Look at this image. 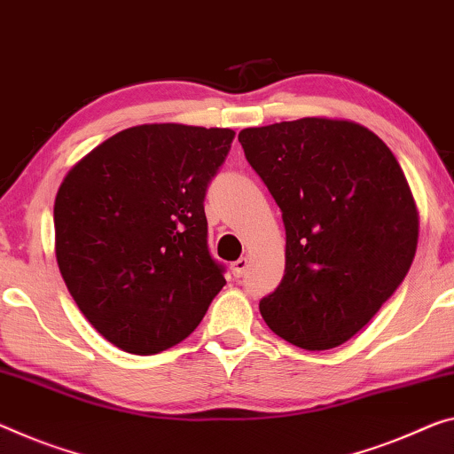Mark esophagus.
<instances>
[{
    "instance_id": "34e87169",
    "label": "esophagus",
    "mask_w": 454,
    "mask_h": 454,
    "mask_svg": "<svg viewBox=\"0 0 454 454\" xmlns=\"http://www.w3.org/2000/svg\"><path fill=\"white\" fill-rule=\"evenodd\" d=\"M247 266H249L247 257H239V260H237V262H233V263H231V274H233L235 278H241L243 274H246Z\"/></svg>"
}]
</instances>
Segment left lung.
<instances>
[{
  "instance_id": "1",
  "label": "left lung",
  "mask_w": 454,
  "mask_h": 454,
  "mask_svg": "<svg viewBox=\"0 0 454 454\" xmlns=\"http://www.w3.org/2000/svg\"><path fill=\"white\" fill-rule=\"evenodd\" d=\"M239 144L282 211L286 270L260 300L288 343L325 351L373 318L412 266L418 213L392 150L353 121L247 128Z\"/></svg>"
}]
</instances>
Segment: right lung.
Listing matches in <instances>:
<instances>
[{
	"label": "right lung",
	"instance_id": "add662e5",
	"mask_svg": "<svg viewBox=\"0 0 454 454\" xmlns=\"http://www.w3.org/2000/svg\"><path fill=\"white\" fill-rule=\"evenodd\" d=\"M233 137L223 128L136 125L62 180L60 274L89 323L123 351L180 343L225 286V266L208 251L205 194Z\"/></svg>",
	"mask_w": 454,
	"mask_h": 454
}]
</instances>
